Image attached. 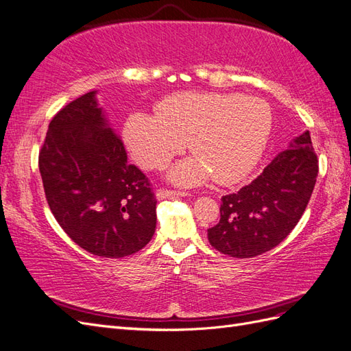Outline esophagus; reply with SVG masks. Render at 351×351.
<instances>
[{
  "label": "esophagus",
  "mask_w": 351,
  "mask_h": 351,
  "mask_svg": "<svg viewBox=\"0 0 351 351\" xmlns=\"http://www.w3.org/2000/svg\"><path fill=\"white\" fill-rule=\"evenodd\" d=\"M187 192H177V190H168V189H159L156 192V199H167V197H184L189 196Z\"/></svg>",
  "instance_id": "34e87169"
}]
</instances>
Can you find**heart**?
<instances>
[{
    "label": "heart",
    "mask_w": 351,
    "mask_h": 351,
    "mask_svg": "<svg viewBox=\"0 0 351 351\" xmlns=\"http://www.w3.org/2000/svg\"><path fill=\"white\" fill-rule=\"evenodd\" d=\"M272 130L269 105L240 93L182 92L156 105V114L127 117V149L145 168H162L187 146L195 152L169 169L171 182L196 186L240 182L253 171Z\"/></svg>",
    "instance_id": "heart-1"
}]
</instances>
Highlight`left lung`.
Here are the masks:
<instances>
[{
  "label": "left lung",
  "mask_w": 351,
  "mask_h": 351,
  "mask_svg": "<svg viewBox=\"0 0 351 351\" xmlns=\"http://www.w3.org/2000/svg\"><path fill=\"white\" fill-rule=\"evenodd\" d=\"M317 171V156L306 130L250 184L221 197L219 222L208 230L210 246L241 259L278 246L300 221Z\"/></svg>",
  "instance_id": "obj_1"
}]
</instances>
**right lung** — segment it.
<instances>
[{"instance_id":"obj_1","label":"right lung","mask_w":351,"mask_h":351,"mask_svg":"<svg viewBox=\"0 0 351 351\" xmlns=\"http://www.w3.org/2000/svg\"><path fill=\"white\" fill-rule=\"evenodd\" d=\"M95 95H82L51 120L39 171L49 209L67 236L92 254L115 259L151 241L156 197L147 177L127 162L121 137Z\"/></svg>"}]
</instances>
